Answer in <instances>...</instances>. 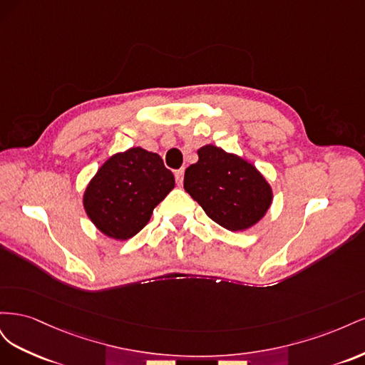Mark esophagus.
<instances>
[{
	"label": "esophagus",
	"mask_w": 365,
	"mask_h": 365,
	"mask_svg": "<svg viewBox=\"0 0 365 365\" xmlns=\"http://www.w3.org/2000/svg\"><path fill=\"white\" fill-rule=\"evenodd\" d=\"M175 178H176V184L181 185L182 181H184V169H180L175 172Z\"/></svg>",
	"instance_id": "esophagus-1"
}]
</instances>
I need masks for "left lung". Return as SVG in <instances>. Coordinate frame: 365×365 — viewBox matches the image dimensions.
I'll list each match as a JSON object with an SVG mask.
<instances>
[{"label":"left lung","instance_id":"1","mask_svg":"<svg viewBox=\"0 0 365 365\" xmlns=\"http://www.w3.org/2000/svg\"><path fill=\"white\" fill-rule=\"evenodd\" d=\"M184 173V189L216 224L230 231L256 225L272 204V187L256 165L215 145L197 149Z\"/></svg>","mask_w":365,"mask_h":365}]
</instances>
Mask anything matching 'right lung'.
Wrapping results in <instances>:
<instances>
[{
    "label": "right lung",
    "instance_id": "1",
    "mask_svg": "<svg viewBox=\"0 0 365 365\" xmlns=\"http://www.w3.org/2000/svg\"><path fill=\"white\" fill-rule=\"evenodd\" d=\"M173 187L175 176L158 153L137 146L114 153L98 168L82 202L102 235L128 240L149 222L153 208Z\"/></svg>",
    "mask_w": 365,
    "mask_h": 365
}]
</instances>
